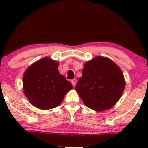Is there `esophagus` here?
<instances>
[{
	"mask_svg": "<svg viewBox=\"0 0 148 148\" xmlns=\"http://www.w3.org/2000/svg\"><path fill=\"white\" fill-rule=\"evenodd\" d=\"M71 84H72V85H73V86H76V84H77V80L75 79H72L71 81Z\"/></svg>",
	"mask_w": 148,
	"mask_h": 148,
	"instance_id": "esophagus-1",
	"label": "esophagus"
}]
</instances>
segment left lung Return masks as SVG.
I'll list each match as a JSON object with an SVG mask.
<instances>
[{
  "label": "left lung",
  "instance_id": "8db88e82",
  "mask_svg": "<svg viewBox=\"0 0 148 148\" xmlns=\"http://www.w3.org/2000/svg\"><path fill=\"white\" fill-rule=\"evenodd\" d=\"M125 87L120 67L109 58L98 56L84 64L82 77L75 89L86 107L102 112L115 105Z\"/></svg>",
  "mask_w": 148,
  "mask_h": 148
}]
</instances>
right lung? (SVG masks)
I'll return each mask as SVG.
<instances>
[{
    "mask_svg": "<svg viewBox=\"0 0 148 148\" xmlns=\"http://www.w3.org/2000/svg\"><path fill=\"white\" fill-rule=\"evenodd\" d=\"M59 64L49 57L34 62L26 69L23 77L25 96L36 108L50 110L59 106L72 84L59 73Z\"/></svg>",
    "mask_w": 148,
    "mask_h": 148,
    "instance_id": "add662e5",
    "label": "right lung"
}]
</instances>
